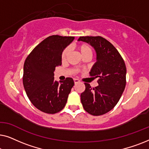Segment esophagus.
<instances>
[{
    "mask_svg": "<svg viewBox=\"0 0 149 149\" xmlns=\"http://www.w3.org/2000/svg\"><path fill=\"white\" fill-rule=\"evenodd\" d=\"M74 82L75 84H76V83L80 82V81H79V79H74Z\"/></svg>",
    "mask_w": 149,
    "mask_h": 149,
    "instance_id": "esophagus-1",
    "label": "esophagus"
}]
</instances>
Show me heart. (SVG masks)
<instances>
[{
    "instance_id": "b5f03b06",
    "label": "heart",
    "mask_w": 149,
    "mask_h": 149,
    "mask_svg": "<svg viewBox=\"0 0 149 149\" xmlns=\"http://www.w3.org/2000/svg\"><path fill=\"white\" fill-rule=\"evenodd\" d=\"M78 49L80 52L81 56L83 57H85L86 56H92V49L89 45L85 44V43H83V44H80L78 46ZM70 52V47H66L64 49V51L62 52V61H65L66 60L67 58L69 56Z\"/></svg>"
}]
</instances>
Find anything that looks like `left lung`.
<instances>
[{"label": "left lung", "mask_w": 149, "mask_h": 149, "mask_svg": "<svg viewBox=\"0 0 149 149\" xmlns=\"http://www.w3.org/2000/svg\"><path fill=\"white\" fill-rule=\"evenodd\" d=\"M79 40L88 42L97 54V62L89 76L98 78L97 87L85 83L81 94L85 111L93 116L102 115L111 111L121 97L126 85L125 62L117 49L102 36H80Z\"/></svg>", "instance_id": "1"}]
</instances>
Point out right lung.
I'll use <instances>...</instances> for the list:
<instances>
[{"mask_svg": "<svg viewBox=\"0 0 149 149\" xmlns=\"http://www.w3.org/2000/svg\"><path fill=\"white\" fill-rule=\"evenodd\" d=\"M74 36H48L26 58L24 65L23 84L28 98L40 111L55 114L64 109L74 81L67 77L63 81L54 80L56 67L62 65L64 49Z\"/></svg>", "mask_w": 149, "mask_h": 149, "instance_id": "add662e5", "label": "right lung"}]
</instances>
